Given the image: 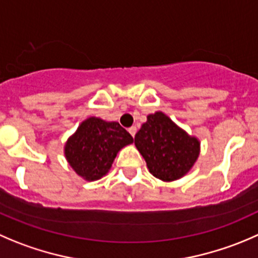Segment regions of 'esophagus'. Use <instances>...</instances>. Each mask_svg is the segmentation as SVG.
I'll use <instances>...</instances> for the list:
<instances>
[{
	"instance_id": "1",
	"label": "esophagus",
	"mask_w": 258,
	"mask_h": 258,
	"mask_svg": "<svg viewBox=\"0 0 258 258\" xmlns=\"http://www.w3.org/2000/svg\"><path fill=\"white\" fill-rule=\"evenodd\" d=\"M128 132H130V134H131L132 137H135V135H136V132H137V128H136V127H135V126L130 127Z\"/></svg>"
}]
</instances>
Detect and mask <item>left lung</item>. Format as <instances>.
Returning a JSON list of instances; mask_svg holds the SVG:
<instances>
[{"label":"left lung","mask_w":258,"mask_h":258,"mask_svg":"<svg viewBox=\"0 0 258 258\" xmlns=\"http://www.w3.org/2000/svg\"><path fill=\"white\" fill-rule=\"evenodd\" d=\"M135 145L149 171L162 181H174L190 171L201 152V142L162 112L147 116L135 136Z\"/></svg>","instance_id":"1"}]
</instances>
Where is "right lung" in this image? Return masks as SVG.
<instances>
[{
	"label": "right lung",
	"mask_w": 258,
	"mask_h": 258,
	"mask_svg": "<svg viewBox=\"0 0 258 258\" xmlns=\"http://www.w3.org/2000/svg\"><path fill=\"white\" fill-rule=\"evenodd\" d=\"M132 142L131 135L118 122L89 117L66 142L64 155L79 176L94 181L109 171L119 150Z\"/></svg>",
	"instance_id": "add662e5"
}]
</instances>
